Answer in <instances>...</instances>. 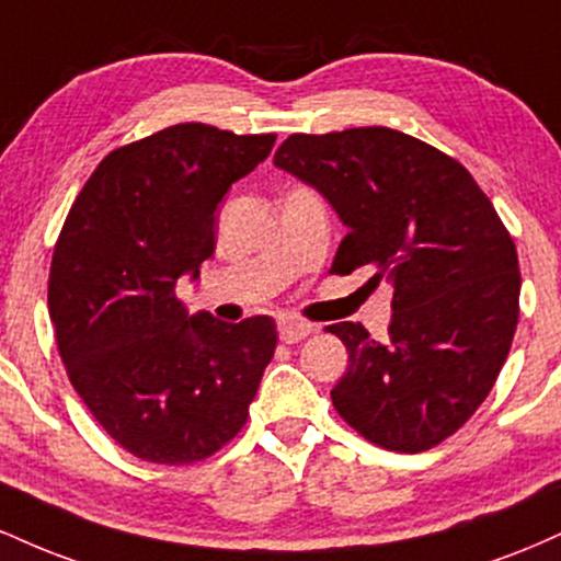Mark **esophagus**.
Masks as SVG:
<instances>
[{
    "label": "esophagus",
    "instance_id": "34e87169",
    "mask_svg": "<svg viewBox=\"0 0 561 561\" xmlns=\"http://www.w3.org/2000/svg\"><path fill=\"white\" fill-rule=\"evenodd\" d=\"M311 332H313V324H308V321H300L293 317L279 321L282 343H300V340H306Z\"/></svg>",
    "mask_w": 561,
    "mask_h": 561
}]
</instances>
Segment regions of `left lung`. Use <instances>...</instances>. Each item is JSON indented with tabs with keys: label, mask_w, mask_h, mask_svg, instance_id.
<instances>
[{
	"label": "left lung",
	"mask_w": 561,
	"mask_h": 561,
	"mask_svg": "<svg viewBox=\"0 0 561 561\" xmlns=\"http://www.w3.org/2000/svg\"><path fill=\"white\" fill-rule=\"evenodd\" d=\"M274 165L317 186L345 224L332 272L369 268L371 285H392L385 343L353 321L327 327L347 347L334 409L375 446H437L480 409L512 347V234L459 160L396 128L293 134Z\"/></svg>",
	"instance_id": "obj_1"
}]
</instances>
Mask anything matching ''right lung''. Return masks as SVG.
I'll list each match as a JSON object with an SVG mask.
<instances>
[{
    "label": "right lung",
    "instance_id": "obj_1",
    "mask_svg": "<svg viewBox=\"0 0 561 561\" xmlns=\"http://www.w3.org/2000/svg\"><path fill=\"white\" fill-rule=\"evenodd\" d=\"M276 134L176 124L102 158L49 266V319L70 385L141 461L184 467L242 430L274 356L272 317L186 313L179 276L214 255L216 208Z\"/></svg>",
    "mask_w": 561,
    "mask_h": 561
}]
</instances>
